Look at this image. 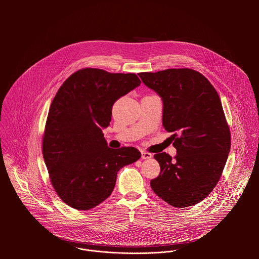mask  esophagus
Listing matches in <instances>:
<instances>
[{"label": "esophagus", "mask_w": 259, "mask_h": 259, "mask_svg": "<svg viewBox=\"0 0 259 259\" xmlns=\"http://www.w3.org/2000/svg\"><path fill=\"white\" fill-rule=\"evenodd\" d=\"M153 157V155L151 153H147L144 151H141V159L142 160H146V159H151Z\"/></svg>", "instance_id": "esophagus-1"}]
</instances>
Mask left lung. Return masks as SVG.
<instances>
[{
  "mask_svg": "<svg viewBox=\"0 0 259 259\" xmlns=\"http://www.w3.org/2000/svg\"><path fill=\"white\" fill-rule=\"evenodd\" d=\"M163 100V126L177 151L154 157L160 174L151 180L156 195L184 208L204 200L223 175L231 150V131L219 95L202 73L191 68L139 72Z\"/></svg>",
  "mask_w": 259,
  "mask_h": 259,
  "instance_id": "obj_1",
  "label": "left lung"
}]
</instances>
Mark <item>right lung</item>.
I'll return each mask as SVG.
<instances>
[{
    "label": "right lung",
    "instance_id": "1",
    "mask_svg": "<svg viewBox=\"0 0 259 259\" xmlns=\"http://www.w3.org/2000/svg\"><path fill=\"white\" fill-rule=\"evenodd\" d=\"M141 81L135 73L82 68L60 86L50 105L42 139L49 178L69 207L89 210L114 191L118 171L136 162L135 147L110 149L102 128L109 125L115 101Z\"/></svg>",
    "mask_w": 259,
    "mask_h": 259
}]
</instances>
